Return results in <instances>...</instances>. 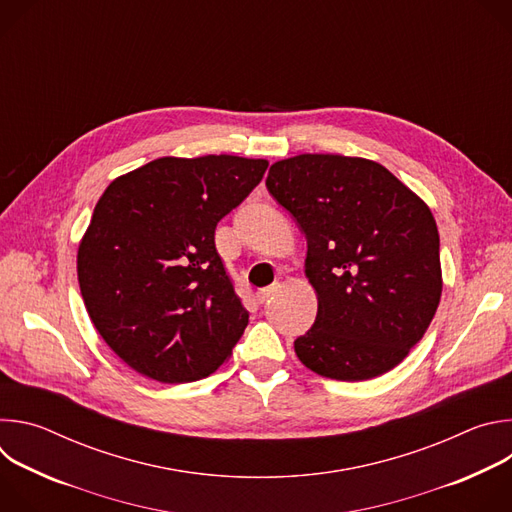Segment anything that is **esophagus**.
Segmentation results:
<instances>
[{"instance_id": "1", "label": "esophagus", "mask_w": 512, "mask_h": 512, "mask_svg": "<svg viewBox=\"0 0 512 512\" xmlns=\"http://www.w3.org/2000/svg\"><path fill=\"white\" fill-rule=\"evenodd\" d=\"M277 291V285H271V287H265V289H259L257 294H255V298H257V302L259 304H265L273 294Z\"/></svg>"}]
</instances>
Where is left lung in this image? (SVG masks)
Segmentation results:
<instances>
[{
	"instance_id": "1",
	"label": "left lung",
	"mask_w": 512,
	"mask_h": 512,
	"mask_svg": "<svg viewBox=\"0 0 512 512\" xmlns=\"http://www.w3.org/2000/svg\"><path fill=\"white\" fill-rule=\"evenodd\" d=\"M265 186L308 241L304 269L318 314L294 342L298 358L336 381L395 369L442 298L429 206L385 166L338 154L279 160Z\"/></svg>"
}]
</instances>
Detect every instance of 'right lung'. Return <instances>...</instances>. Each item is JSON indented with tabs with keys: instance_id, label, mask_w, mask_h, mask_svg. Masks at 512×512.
<instances>
[{
	"instance_id": "right-lung-1",
	"label": "right lung",
	"mask_w": 512,
	"mask_h": 512,
	"mask_svg": "<svg viewBox=\"0 0 512 512\" xmlns=\"http://www.w3.org/2000/svg\"><path fill=\"white\" fill-rule=\"evenodd\" d=\"M269 162L158 158L115 178L77 253L89 318L107 346L160 383L208 377L233 354L249 314L214 247V229Z\"/></svg>"
}]
</instances>
